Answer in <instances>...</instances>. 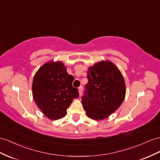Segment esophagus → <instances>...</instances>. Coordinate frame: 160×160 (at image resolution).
I'll use <instances>...</instances> for the list:
<instances>
[{
  "label": "esophagus",
  "mask_w": 160,
  "mask_h": 160,
  "mask_svg": "<svg viewBox=\"0 0 160 160\" xmlns=\"http://www.w3.org/2000/svg\"><path fill=\"white\" fill-rule=\"evenodd\" d=\"M82 90H83V87H82V86L78 88V91H79L80 96H81L82 95Z\"/></svg>",
  "instance_id": "obj_1"
}]
</instances>
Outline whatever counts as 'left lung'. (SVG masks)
I'll return each instance as SVG.
<instances>
[{"label":"left lung","instance_id":"obj_1","mask_svg":"<svg viewBox=\"0 0 160 160\" xmlns=\"http://www.w3.org/2000/svg\"><path fill=\"white\" fill-rule=\"evenodd\" d=\"M82 103L87 116L103 120L120 107L124 99V78L111 61H100L89 67Z\"/></svg>","mask_w":160,"mask_h":160}]
</instances>
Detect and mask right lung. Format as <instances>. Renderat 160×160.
I'll use <instances>...</instances> for the list:
<instances>
[{
  "instance_id": "right-lung-1",
  "label": "right lung",
  "mask_w": 160,
  "mask_h": 160,
  "mask_svg": "<svg viewBox=\"0 0 160 160\" xmlns=\"http://www.w3.org/2000/svg\"><path fill=\"white\" fill-rule=\"evenodd\" d=\"M73 80L60 61L45 63L36 73L32 95L36 104L49 119L63 118L73 99L79 97L78 89L72 86Z\"/></svg>"
}]
</instances>
